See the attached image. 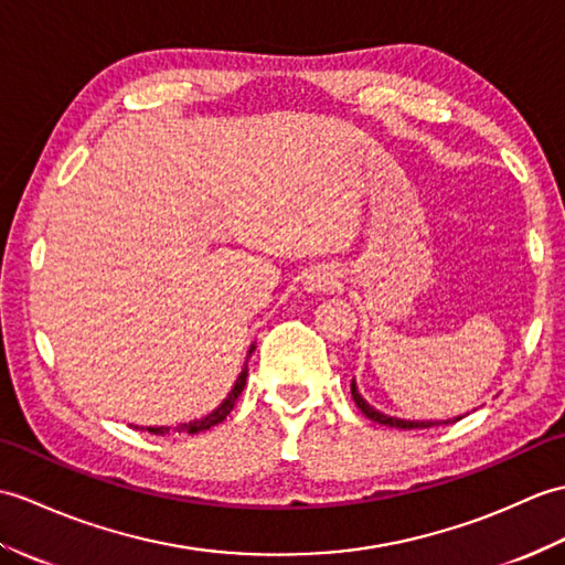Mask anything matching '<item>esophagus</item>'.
<instances>
[{
	"mask_svg": "<svg viewBox=\"0 0 565 565\" xmlns=\"http://www.w3.org/2000/svg\"><path fill=\"white\" fill-rule=\"evenodd\" d=\"M337 286H339L337 277L327 267L312 269V271H308V277H306V291L308 294H330V291H334Z\"/></svg>",
	"mask_w": 565,
	"mask_h": 565,
	"instance_id": "obj_1",
	"label": "esophagus"
}]
</instances>
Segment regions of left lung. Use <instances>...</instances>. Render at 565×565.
Here are the masks:
<instances>
[{"label":"left lung","instance_id":"left-lung-1","mask_svg":"<svg viewBox=\"0 0 565 565\" xmlns=\"http://www.w3.org/2000/svg\"><path fill=\"white\" fill-rule=\"evenodd\" d=\"M351 397H353V402H356V406L359 409L371 418V422H375V424H383V426H392V428H404V430H412V428H430V426H448V424H455V422H460L462 416H455V418H448V422H409V418H399V416H387V414H383V412H377L375 406H371L369 402H365L363 397H361V392H359V385H356V380H351Z\"/></svg>","mask_w":565,"mask_h":565}]
</instances>
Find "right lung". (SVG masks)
I'll use <instances>...</instances> for the list:
<instances>
[{
    "label": "right lung",
    "mask_w": 565,
    "mask_h": 565,
    "mask_svg": "<svg viewBox=\"0 0 565 565\" xmlns=\"http://www.w3.org/2000/svg\"><path fill=\"white\" fill-rule=\"evenodd\" d=\"M253 351H255V344L250 347V351H247V359L253 356ZM245 380H247V361H245V365H243V371H241V375H238V380H235L233 383V387H231V392H228V397L223 399L216 409L212 412V414H206V416H202V418H194V422H190V424H180V426H149L147 430L149 433H156V436H166V433H200V430H206V428H212V426H216V424H221L223 418H226L231 412H233V406H235V399L241 397V392H243V387H245ZM135 428H139V426H135ZM141 430H143V426H141Z\"/></svg>",
    "instance_id": "right-lung-1"
}]
</instances>
